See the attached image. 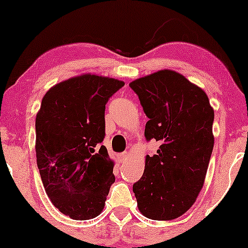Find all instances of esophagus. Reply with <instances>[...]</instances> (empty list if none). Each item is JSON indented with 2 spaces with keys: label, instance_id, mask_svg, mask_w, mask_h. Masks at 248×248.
<instances>
[{
  "label": "esophagus",
  "instance_id": "1",
  "mask_svg": "<svg viewBox=\"0 0 248 248\" xmlns=\"http://www.w3.org/2000/svg\"><path fill=\"white\" fill-rule=\"evenodd\" d=\"M118 157H119V161H120V162H124V161L127 160L128 157H129V153H128V152H124V153L119 154Z\"/></svg>",
  "mask_w": 248,
  "mask_h": 248
}]
</instances>
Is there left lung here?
Segmentation results:
<instances>
[{"instance_id": "8db88e82", "label": "left lung", "mask_w": 248, "mask_h": 248, "mask_svg": "<svg viewBox=\"0 0 248 248\" xmlns=\"http://www.w3.org/2000/svg\"><path fill=\"white\" fill-rule=\"evenodd\" d=\"M149 118L144 136L161 143L146 156L142 177L133 186L144 217L172 220L193 205L204 186L215 138V112L206 93L181 73L161 70L132 81Z\"/></svg>"}]
</instances>
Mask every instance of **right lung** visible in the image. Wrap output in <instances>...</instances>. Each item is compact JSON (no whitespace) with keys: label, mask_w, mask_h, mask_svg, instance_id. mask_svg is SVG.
Masks as SVG:
<instances>
[{"label":"right lung","mask_w":248,"mask_h":248,"mask_svg":"<svg viewBox=\"0 0 248 248\" xmlns=\"http://www.w3.org/2000/svg\"><path fill=\"white\" fill-rule=\"evenodd\" d=\"M124 82L86 75L56 84L36 116L37 167L52 204L75 220L98 217L115 182L105 146V108Z\"/></svg>","instance_id":"right-lung-1"}]
</instances>
